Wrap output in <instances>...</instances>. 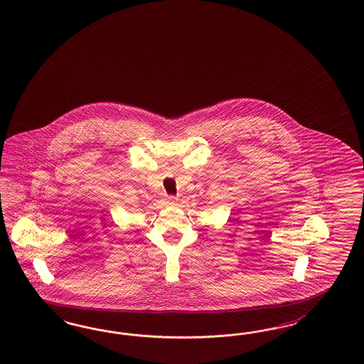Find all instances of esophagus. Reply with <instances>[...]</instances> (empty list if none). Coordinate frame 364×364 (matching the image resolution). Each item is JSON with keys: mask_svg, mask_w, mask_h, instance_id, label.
<instances>
[{"mask_svg": "<svg viewBox=\"0 0 364 364\" xmlns=\"http://www.w3.org/2000/svg\"><path fill=\"white\" fill-rule=\"evenodd\" d=\"M177 198L175 196H168L166 198V204H169V205H173V204H176Z\"/></svg>", "mask_w": 364, "mask_h": 364, "instance_id": "34e87169", "label": "esophagus"}]
</instances>
